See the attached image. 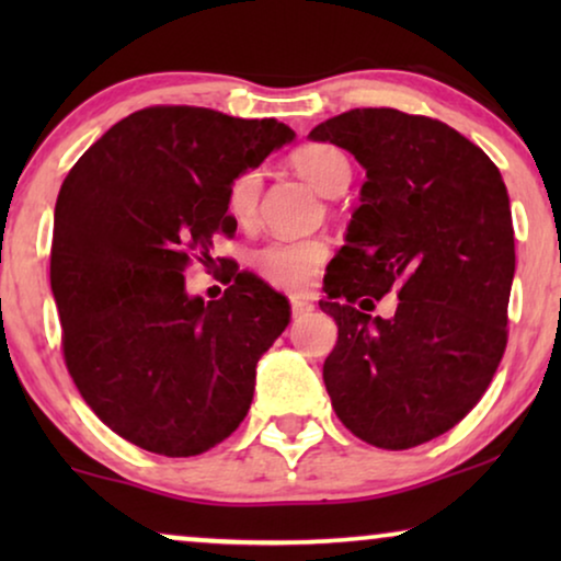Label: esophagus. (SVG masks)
Listing matches in <instances>:
<instances>
[{
    "label": "esophagus",
    "instance_id": "1",
    "mask_svg": "<svg viewBox=\"0 0 561 561\" xmlns=\"http://www.w3.org/2000/svg\"><path fill=\"white\" fill-rule=\"evenodd\" d=\"M290 311H294L296 319L309 317V313L313 311V304L309 301V298H304V296H294V298H290Z\"/></svg>",
    "mask_w": 561,
    "mask_h": 561
}]
</instances>
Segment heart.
Segmentation results:
<instances>
[{
    "label": "heart",
    "mask_w": 561,
    "mask_h": 561,
    "mask_svg": "<svg viewBox=\"0 0 561 561\" xmlns=\"http://www.w3.org/2000/svg\"><path fill=\"white\" fill-rule=\"evenodd\" d=\"M290 163L324 196H340L350 183V160L334 145H304L290 156ZM260 188H263V175L252 168L232 181L227 191V204L237 221L255 217ZM324 257L327 248L321 242H271L252 255V265L273 286L298 290L309 286Z\"/></svg>",
    "instance_id": "heart-1"
}]
</instances>
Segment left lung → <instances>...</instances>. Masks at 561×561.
Instances as JSON below:
<instances>
[{
	"label": "left lung",
	"mask_w": 561,
	"mask_h": 561,
	"mask_svg": "<svg viewBox=\"0 0 561 561\" xmlns=\"http://www.w3.org/2000/svg\"><path fill=\"white\" fill-rule=\"evenodd\" d=\"M309 137L352 152L367 179L319 301L340 329L327 393L363 442L419 447L472 411L503 357L516 273L508 191L493 160L439 119L350 110ZM390 287L393 318L358 311Z\"/></svg>",
	"instance_id": "left-lung-1"
}]
</instances>
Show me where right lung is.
Instances as JSON below:
<instances>
[{"label":"right lung","mask_w":561,"mask_h":561,"mask_svg":"<svg viewBox=\"0 0 561 561\" xmlns=\"http://www.w3.org/2000/svg\"><path fill=\"white\" fill-rule=\"evenodd\" d=\"M296 137L275 119L150 106L106 129L66 175L50 288L64 357L91 411L135 447L194 457L248 416L255 367L290 321L286 296L242 278L186 290L191 252L234 234L227 191Z\"/></svg>","instance_id":"right-lung-1"}]
</instances>
